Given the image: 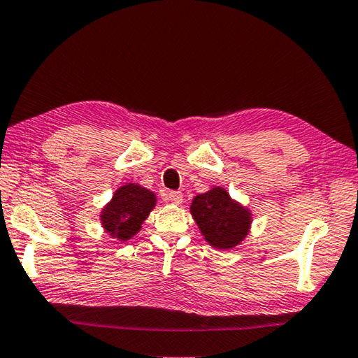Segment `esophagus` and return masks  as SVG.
I'll list each match as a JSON object with an SVG mask.
<instances>
[{"label":"esophagus","mask_w":358,"mask_h":358,"mask_svg":"<svg viewBox=\"0 0 358 358\" xmlns=\"http://www.w3.org/2000/svg\"><path fill=\"white\" fill-rule=\"evenodd\" d=\"M166 200L171 201V203H173V205H180L181 201H183V194H181L180 191H169L166 194Z\"/></svg>","instance_id":"obj_1"}]
</instances>
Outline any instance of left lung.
Here are the masks:
<instances>
[{"mask_svg": "<svg viewBox=\"0 0 358 358\" xmlns=\"http://www.w3.org/2000/svg\"><path fill=\"white\" fill-rule=\"evenodd\" d=\"M191 213L208 243L219 249H231L247 235L250 214L230 199L222 187L199 194Z\"/></svg>", "mask_w": 358, "mask_h": 358, "instance_id": "left-lung-1", "label": "left lung"}]
</instances>
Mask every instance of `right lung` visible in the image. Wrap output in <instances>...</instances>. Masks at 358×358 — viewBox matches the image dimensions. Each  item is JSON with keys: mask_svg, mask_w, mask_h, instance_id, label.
I'll use <instances>...</instances> for the list:
<instances>
[{"mask_svg": "<svg viewBox=\"0 0 358 358\" xmlns=\"http://www.w3.org/2000/svg\"><path fill=\"white\" fill-rule=\"evenodd\" d=\"M155 206V194L138 185H127L117 189L111 203L101 213L103 227L122 241L139 231L148 213Z\"/></svg>", "mask_w": 358, "mask_h": 358, "instance_id": "1", "label": "right lung"}]
</instances>
